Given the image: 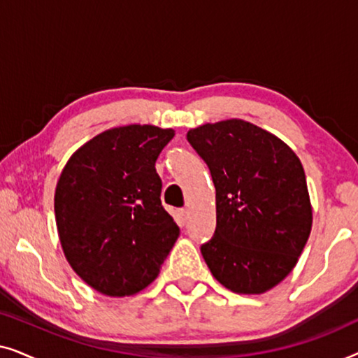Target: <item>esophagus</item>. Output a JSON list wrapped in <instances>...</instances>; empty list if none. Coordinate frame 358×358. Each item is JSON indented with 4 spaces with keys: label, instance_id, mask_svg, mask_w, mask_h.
Wrapping results in <instances>:
<instances>
[{
    "label": "esophagus",
    "instance_id": "34e87169",
    "mask_svg": "<svg viewBox=\"0 0 358 358\" xmlns=\"http://www.w3.org/2000/svg\"><path fill=\"white\" fill-rule=\"evenodd\" d=\"M187 217H189V212H187V210H184V208L178 210V218H179V222L185 223V220H187Z\"/></svg>",
    "mask_w": 358,
    "mask_h": 358
}]
</instances>
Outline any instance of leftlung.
Returning <instances> with one entry per match:
<instances>
[{"label":"left lung","instance_id":"1","mask_svg":"<svg viewBox=\"0 0 358 358\" xmlns=\"http://www.w3.org/2000/svg\"><path fill=\"white\" fill-rule=\"evenodd\" d=\"M187 141L217 190V229L200 251L228 290L261 295L296 266L313 208L301 161L271 131L241 119L205 124Z\"/></svg>","mask_w":358,"mask_h":358}]
</instances>
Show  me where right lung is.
<instances>
[{
	"label": "right lung",
	"mask_w": 358,
	"mask_h": 358,
	"mask_svg": "<svg viewBox=\"0 0 358 358\" xmlns=\"http://www.w3.org/2000/svg\"><path fill=\"white\" fill-rule=\"evenodd\" d=\"M173 129L125 125L78 148L55 189V220L73 271L107 296H130L158 277L179 227L161 205L155 163Z\"/></svg>",
	"instance_id": "right-lung-1"
}]
</instances>
